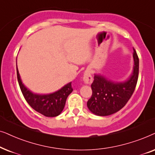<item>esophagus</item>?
Returning <instances> with one entry per match:
<instances>
[{
  "instance_id": "1",
  "label": "esophagus",
  "mask_w": 155,
  "mask_h": 155,
  "mask_svg": "<svg viewBox=\"0 0 155 155\" xmlns=\"http://www.w3.org/2000/svg\"><path fill=\"white\" fill-rule=\"evenodd\" d=\"M83 80L84 83L87 84H91L93 82V77L91 75V69H86L84 74Z\"/></svg>"
}]
</instances>
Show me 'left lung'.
Masks as SVG:
<instances>
[{"instance_id": "8db88e82", "label": "left lung", "mask_w": 155, "mask_h": 155, "mask_svg": "<svg viewBox=\"0 0 155 155\" xmlns=\"http://www.w3.org/2000/svg\"><path fill=\"white\" fill-rule=\"evenodd\" d=\"M133 74L127 81L115 82L101 74H95L91 84L92 96L87 102L91 112L99 116H106L123 108L135 89L139 75V58L133 48Z\"/></svg>"}]
</instances>
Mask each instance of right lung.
I'll list each match as a JSON object with an SVG mask.
<instances>
[{
	"label": "right lung",
	"instance_id": "1",
	"mask_svg": "<svg viewBox=\"0 0 155 155\" xmlns=\"http://www.w3.org/2000/svg\"><path fill=\"white\" fill-rule=\"evenodd\" d=\"M17 77L20 90L26 101L37 112L46 117H56L60 114L64 108L68 96L73 91L71 82H70L52 94L46 95L33 94L22 84L18 69Z\"/></svg>",
	"mask_w": 155,
	"mask_h": 155
}]
</instances>
